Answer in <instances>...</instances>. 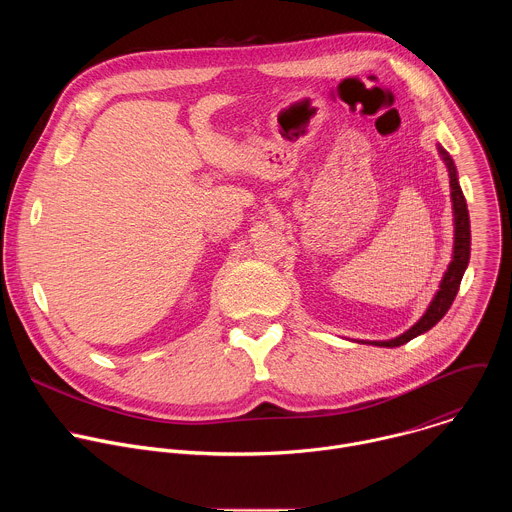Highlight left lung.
<instances>
[{"label":"left lung","instance_id":"1","mask_svg":"<svg viewBox=\"0 0 512 512\" xmlns=\"http://www.w3.org/2000/svg\"><path fill=\"white\" fill-rule=\"evenodd\" d=\"M440 154L448 166V172H450V186H452V202H454V225H456V241H454V259L442 279V285H440V291H437L433 302L429 304L427 312L423 314V318L411 326L405 334L393 338V340H385V342H373L377 346H401L409 340H413L415 336L427 332L429 328H433L437 322H440L446 312L450 310L452 302L456 300V294L460 289V281H462V275L468 267V261H470V214H468V206H466V198L462 194V188L458 184V174H456V166L452 162V158L448 156L446 150L440 148Z\"/></svg>","mask_w":512,"mask_h":512}]
</instances>
